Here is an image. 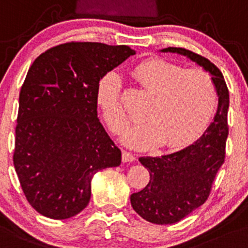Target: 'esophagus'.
<instances>
[{"label": "esophagus", "instance_id": "obj_1", "mask_svg": "<svg viewBox=\"0 0 248 248\" xmlns=\"http://www.w3.org/2000/svg\"><path fill=\"white\" fill-rule=\"evenodd\" d=\"M136 160V156L133 155L132 153H129V151H122V161L124 162H132V161Z\"/></svg>", "mask_w": 248, "mask_h": 248}]
</instances>
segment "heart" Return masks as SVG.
I'll return each instance as SVG.
<instances>
[{
  "label": "heart",
  "instance_id": "heart-1",
  "mask_svg": "<svg viewBox=\"0 0 248 248\" xmlns=\"http://www.w3.org/2000/svg\"><path fill=\"white\" fill-rule=\"evenodd\" d=\"M132 76L151 95L144 119L124 136L127 145L148 149L162 144L170 149L195 141L207 129L218 105L212 78L200 69H184L163 58L137 64ZM108 127L114 134L127 128L129 117L122 103V80L117 74L100 78L95 92Z\"/></svg>",
  "mask_w": 248,
  "mask_h": 248
}]
</instances>
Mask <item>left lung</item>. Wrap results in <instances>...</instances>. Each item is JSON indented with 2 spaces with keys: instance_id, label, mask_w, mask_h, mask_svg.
Returning a JSON list of instances; mask_svg holds the SVG:
<instances>
[{
  "instance_id": "1",
  "label": "left lung",
  "mask_w": 248,
  "mask_h": 248,
  "mask_svg": "<svg viewBox=\"0 0 248 248\" xmlns=\"http://www.w3.org/2000/svg\"><path fill=\"white\" fill-rule=\"evenodd\" d=\"M162 52L186 55L212 75L218 110L215 121L194 144L168 155L139 157L149 170L150 180L143 190L132 194V207L143 219L160 225L179 222L207 201L216 175L225 161L229 134V90L219 69L207 58L185 48L168 47Z\"/></svg>"
}]
</instances>
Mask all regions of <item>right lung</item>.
<instances>
[{
    "instance_id": "add662e5",
    "label": "right lung",
    "mask_w": 248,
    "mask_h": 248,
    "mask_svg": "<svg viewBox=\"0 0 248 248\" xmlns=\"http://www.w3.org/2000/svg\"><path fill=\"white\" fill-rule=\"evenodd\" d=\"M136 54L128 46L66 42L38 55L19 93L13 163L26 200L68 219L87 207L94 173L121 163L97 117L100 78Z\"/></svg>"
}]
</instances>
